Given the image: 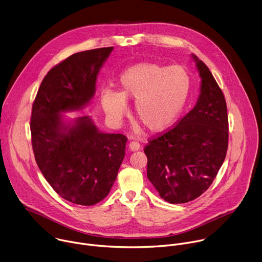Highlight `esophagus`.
Returning a JSON list of instances; mask_svg holds the SVG:
<instances>
[{
	"label": "esophagus",
	"instance_id": "obj_1",
	"mask_svg": "<svg viewBox=\"0 0 262 262\" xmlns=\"http://www.w3.org/2000/svg\"><path fill=\"white\" fill-rule=\"evenodd\" d=\"M129 148L130 150H137L140 148V143L137 141H131L129 143Z\"/></svg>",
	"mask_w": 262,
	"mask_h": 262
}]
</instances>
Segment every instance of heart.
Returning a JSON list of instances; mask_svg holds the SVG:
<instances>
[{
	"mask_svg": "<svg viewBox=\"0 0 262 262\" xmlns=\"http://www.w3.org/2000/svg\"><path fill=\"white\" fill-rule=\"evenodd\" d=\"M120 89V92L105 90L101 94L107 116L121 121L128 112L126 100H134L136 119L148 131L159 133L169 129L181 116L189 96L190 77L181 66L167 68L140 63L123 72Z\"/></svg>",
	"mask_w": 262,
	"mask_h": 262,
	"instance_id": "b5f03b06",
	"label": "heart"
}]
</instances>
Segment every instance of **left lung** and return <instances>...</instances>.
Listing matches in <instances>:
<instances>
[{"label":"left lung","instance_id":"8db88e82","mask_svg":"<svg viewBox=\"0 0 262 262\" xmlns=\"http://www.w3.org/2000/svg\"><path fill=\"white\" fill-rule=\"evenodd\" d=\"M201 78L194 108L172 129L148 141L147 179L169 203H186L210 187L228 147V116L222 90L193 55Z\"/></svg>","mask_w":262,"mask_h":262}]
</instances>
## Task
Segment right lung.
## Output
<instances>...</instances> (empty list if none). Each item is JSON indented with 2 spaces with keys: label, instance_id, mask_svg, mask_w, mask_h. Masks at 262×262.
<instances>
[{
  "label": "right lung",
  "instance_id": "add662e5",
  "mask_svg": "<svg viewBox=\"0 0 262 262\" xmlns=\"http://www.w3.org/2000/svg\"><path fill=\"white\" fill-rule=\"evenodd\" d=\"M114 47L77 52L51 68L33 103L32 146L48 184L64 199L94 205L105 198L124 160L127 137L102 133L90 116L66 123L62 113L92 100L100 68Z\"/></svg>",
  "mask_w": 262,
  "mask_h": 262
}]
</instances>
